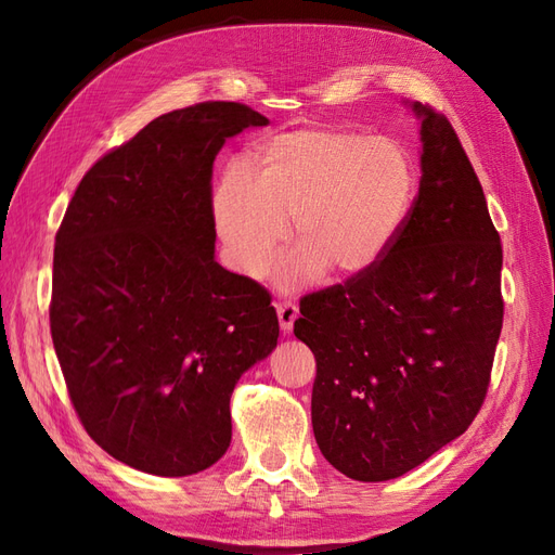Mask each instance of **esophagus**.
Returning <instances> with one entry per match:
<instances>
[{
  "label": "esophagus",
  "instance_id": "1",
  "mask_svg": "<svg viewBox=\"0 0 555 555\" xmlns=\"http://www.w3.org/2000/svg\"><path fill=\"white\" fill-rule=\"evenodd\" d=\"M276 314H279L281 331H283V333H291L295 319L300 317V311H297V307H295L293 302H279V305H276Z\"/></svg>",
  "mask_w": 555,
  "mask_h": 555
}]
</instances>
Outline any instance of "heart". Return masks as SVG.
Masks as SVG:
<instances>
[{
	"mask_svg": "<svg viewBox=\"0 0 555 555\" xmlns=\"http://www.w3.org/2000/svg\"><path fill=\"white\" fill-rule=\"evenodd\" d=\"M417 192L413 156L391 138L305 129L258 152L253 176L232 168L212 192V222L236 272L262 276L288 236L300 246L281 269L295 291L373 269L403 230Z\"/></svg>",
	"mask_w": 555,
	"mask_h": 555,
	"instance_id": "1",
	"label": "heart"
}]
</instances>
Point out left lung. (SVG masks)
Segmentation results:
<instances>
[{
	"label": "left lung",
	"mask_w": 555,
	"mask_h": 555,
	"mask_svg": "<svg viewBox=\"0 0 555 555\" xmlns=\"http://www.w3.org/2000/svg\"><path fill=\"white\" fill-rule=\"evenodd\" d=\"M420 119L422 178L403 230L365 274L307 295L295 337L314 351L311 426L337 472L379 482L462 436L502 333V244L450 121Z\"/></svg>",
	"instance_id": "obj_1"
}]
</instances>
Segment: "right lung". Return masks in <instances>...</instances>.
I'll use <instances>...</instances> for the list:
<instances>
[{
	"mask_svg": "<svg viewBox=\"0 0 555 555\" xmlns=\"http://www.w3.org/2000/svg\"><path fill=\"white\" fill-rule=\"evenodd\" d=\"M269 119L241 103L156 117L98 159L53 250L51 337L83 429L154 476L230 448L238 377L276 349L272 297L216 262L212 162Z\"/></svg>",
	"mask_w": 555,
	"mask_h": 555,
	"instance_id": "add662e5",
	"label": "right lung"
}]
</instances>
